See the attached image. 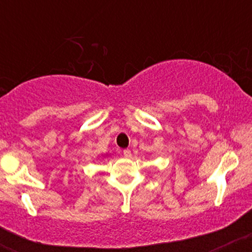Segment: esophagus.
Masks as SVG:
<instances>
[{"mask_svg": "<svg viewBox=\"0 0 252 252\" xmlns=\"http://www.w3.org/2000/svg\"><path fill=\"white\" fill-rule=\"evenodd\" d=\"M123 155L126 156V158H130V156H131V152H130V149H124Z\"/></svg>", "mask_w": 252, "mask_h": 252, "instance_id": "34e87169", "label": "esophagus"}]
</instances>
